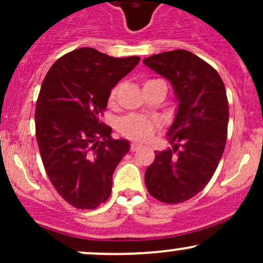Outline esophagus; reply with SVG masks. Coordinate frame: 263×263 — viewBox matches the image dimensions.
<instances>
[{"instance_id":"1","label":"esophagus","mask_w":263,"mask_h":263,"mask_svg":"<svg viewBox=\"0 0 263 263\" xmlns=\"http://www.w3.org/2000/svg\"><path fill=\"white\" fill-rule=\"evenodd\" d=\"M141 147H142V145L137 144V142H134V144H131V151H137V150H140Z\"/></svg>"}]
</instances>
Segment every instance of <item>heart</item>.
<instances>
[{
	"label": "heart",
	"mask_w": 263,
	"mask_h": 263,
	"mask_svg": "<svg viewBox=\"0 0 263 263\" xmlns=\"http://www.w3.org/2000/svg\"><path fill=\"white\" fill-rule=\"evenodd\" d=\"M118 92V86L113 87L109 94V100H115ZM156 123L153 119L141 115H128L119 119L118 131L128 139L145 141L153 136Z\"/></svg>",
	"instance_id": "1"
}]
</instances>
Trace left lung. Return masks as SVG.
Instances as JSON below:
<instances>
[{
	"label": "left lung",
	"instance_id": "1",
	"mask_svg": "<svg viewBox=\"0 0 263 263\" xmlns=\"http://www.w3.org/2000/svg\"><path fill=\"white\" fill-rule=\"evenodd\" d=\"M142 62L171 82L178 103L166 132L173 148L156 151L145 183L156 200L179 203L201 192L219 165L229 122L227 91L216 70L188 50L154 54Z\"/></svg>",
	"mask_w": 263,
	"mask_h": 263
}]
</instances>
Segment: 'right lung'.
<instances>
[{
  "mask_svg": "<svg viewBox=\"0 0 263 263\" xmlns=\"http://www.w3.org/2000/svg\"><path fill=\"white\" fill-rule=\"evenodd\" d=\"M139 62L137 55L115 58L85 47L55 61L44 78L36 141L50 183L76 209L92 210L112 192L113 173L129 142L112 139L100 115L110 90Z\"/></svg>",
  "mask_w": 263,
  "mask_h": 263,
  "instance_id": "1",
  "label": "right lung"
}]
</instances>
